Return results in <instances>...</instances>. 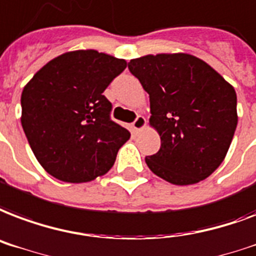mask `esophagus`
I'll return each mask as SVG.
<instances>
[{
  "instance_id": "obj_1",
  "label": "esophagus",
  "mask_w": 256,
  "mask_h": 256,
  "mask_svg": "<svg viewBox=\"0 0 256 256\" xmlns=\"http://www.w3.org/2000/svg\"><path fill=\"white\" fill-rule=\"evenodd\" d=\"M145 124H146V120H145V116H142V115H138L136 118V120L132 122V128L136 130V132H141L142 128H145Z\"/></svg>"
}]
</instances>
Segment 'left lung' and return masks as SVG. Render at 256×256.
I'll use <instances>...</instances> for the list:
<instances>
[{"instance_id":"obj_1","label":"left lung","mask_w":256,"mask_h":256,"mask_svg":"<svg viewBox=\"0 0 256 256\" xmlns=\"http://www.w3.org/2000/svg\"><path fill=\"white\" fill-rule=\"evenodd\" d=\"M128 70L150 98L149 124L161 148L145 158L174 185L206 180L226 158L236 130V92L219 72L189 54H146Z\"/></svg>"}]
</instances>
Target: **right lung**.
Segmentation results:
<instances>
[{
    "mask_svg": "<svg viewBox=\"0 0 256 256\" xmlns=\"http://www.w3.org/2000/svg\"><path fill=\"white\" fill-rule=\"evenodd\" d=\"M128 63L94 50L66 52L21 94V124L34 157L64 182H88L114 165L130 132L111 120L103 91Z\"/></svg>",
    "mask_w": 256,
    "mask_h": 256,
    "instance_id": "right-lung-1",
    "label": "right lung"
}]
</instances>
